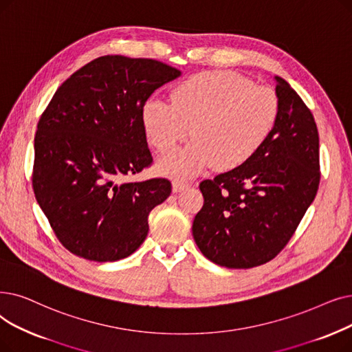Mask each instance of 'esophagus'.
I'll list each match as a JSON object with an SVG mask.
<instances>
[{"label":"esophagus","instance_id":"esophagus-1","mask_svg":"<svg viewBox=\"0 0 352 352\" xmlns=\"http://www.w3.org/2000/svg\"><path fill=\"white\" fill-rule=\"evenodd\" d=\"M191 184L184 179H174L173 181V191L174 192H179V191H184L186 188H188Z\"/></svg>","mask_w":352,"mask_h":352}]
</instances>
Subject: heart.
I'll list each match as a JSON object with an SVG mask.
<instances>
[{
  "label": "heart",
  "instance_id": "obj_1",
  "mask_svg": "<svg viewBox=\"0 0 352 352\" xmlns=\"http://www.w3.org/2000/svg\"><path fill=\"white\" fill-rule=\"evenodd\" d=\"M171 99L151 98L141 112L145 133L160 154H170L190 135L194 140L158 162L168 175H194L211 164L234 170L265 146L279 120V99L272 87L228 70L190 76Z\"/></svg>",
  "mask_w": 352,
  "mask_h": 352
}]
</instances>
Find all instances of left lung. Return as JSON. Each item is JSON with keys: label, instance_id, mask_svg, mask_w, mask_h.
I'll return each mask as SVG.
<instances>
[{"label": "left lung", "instance_id": "obj_1", "mask_svg": "<svg viewBox=\"0 0 352 352\" xmlns=\"http://www.w3.org/2000/svg\"><path fill=\"white\" fill-rule=\"evenodd\" d=\"M279 120L270 140L234 170L200 184L192 223L198 249L228 269L261 266L286 246L319 186V136L307 104L279 76Z\"/></svg>", "mask_w": 352, "mask_h": 352}]
</instances>
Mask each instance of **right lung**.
I'll list each match as a JSON object with an SVG mask.
<instances>
[{
  "label": "right lung",
  "mask_w": 352,
  "mask_h": 352,
  "mask_svg": "<svg viewBox=\"0 0 352 352\" xmlns=\"http://www.w3.org/2000/svg\"><path fill=\"white\" fill-rule=\"evenodd\" d=\"M181 72L152 58L102 56L74 72L43 112L33 188L57 239L94 262L131 256L171 182L128 178L152 162L142 106Z\"/></svg>",
  "instance_id": "obj_1"
}]
</instances>
